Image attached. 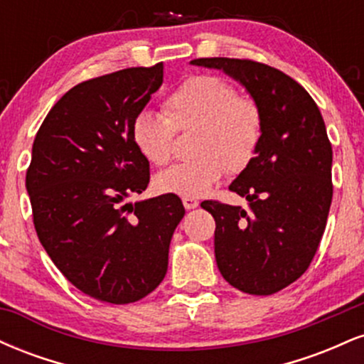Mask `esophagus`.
I'll return each mask as SVG.
<instances>
[{
  "mask_svg": "<svg viewBox=\"0 0 364 364\" xmlns=\"http://www.w3.org/2000/svg\"><path fill=\"white\" fill-rule=\"evenodd\" d=\"M183 205H185L186 210H191V208L198 207V200L193 198V196H183Z\"/></svg>",
  "mask_w": 364,
  "mask_h": 364,
  "instance_id": "34e87169",
  "label": "esophagus"
}]
</instances>
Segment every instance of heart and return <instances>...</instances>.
<instances>
[{
  "label": "heart",
  "mask_w": 364,
  "mask_h": 364,
  "mask_svg": "<svg viewBox=\"0 0 364 364\" xmlns=\"http://www.w3.org/2000/svg\"><path fill=\"white\" fill-rule=\"evenodd\" d=\"M162 112L141 109L132 121L133 145L150 164L173 159L176 129L196 128L193 152L198 156L162 171L156 178L161 193L203 196L225 176L241 173L257 156L263 135L262 109L252 97L217 75H193L166 99Z\"/></svg>",
  "instance_id": "b5f03b06"
}]
</instances>
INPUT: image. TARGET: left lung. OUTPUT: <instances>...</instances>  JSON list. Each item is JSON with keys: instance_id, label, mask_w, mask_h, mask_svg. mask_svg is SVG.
<instances>
[{"instance_id": "left-lung-1", "label": "left lung", "mask_w": 364, "mask_h": 364, "mask_svg": "<svg viewBox=\"0 0 364 364\" xmlns=\"http://www.w3.org/2000/svg\"><path fill=\"white\" fill-rule=\"evenodd\" d=\"M191 65L223 70L262 109L257 156L229 186L248 210L217 200L202 208L215 219V262L225 281L248 294H274L306 272L327 225L333 186L323 118L311 95L272 66L236 58Z\"/></svg>"}]
</instances>
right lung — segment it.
<instances>
[{
	"label": "right lung",
	"instance_id": "obj_1",
	"mask_svg": "<svg viewBox=\"0 0 364 364\" xmlns=\"http://www.w3.org/2000/svg\"><path fill=\"white\" fill-rule=\"evenodd\" d=\"M162 63L78 83L37 132L25 186L41 245L90 298L135 303L168 272L169 243L185 215L178 195L123 203L149 185L132 121L159 90Z\"/></svg>",
	"mask_w": 364,
	"mask_h": 364
}]
</instances>
